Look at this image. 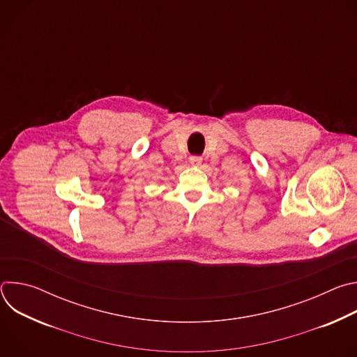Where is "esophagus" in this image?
I'll return each mask as SVG.
<instances>
[{
  "label": "esophagus",
  "mask_w": 357,
  "mask_h": 357,
  "mask_svg": "<svg viewBox=\"0 0 357 357\" xmlns=\"http://www.w3.org/2000/svg\"><path fill=\"white\" fill-rule=\"evenodd\" d=\"M189 162H190L192 165L197 167V165H200V162H202V158H200V157H197V155H193V157H190V158H189Z\"/></svg>",
  "instance_id": "esophagus-1"
}]
</instances>
